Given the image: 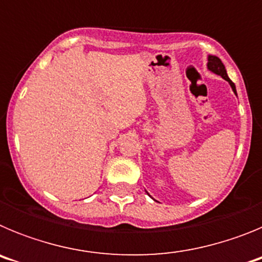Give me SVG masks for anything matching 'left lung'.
Instances as JSON below:
<instances>
[{"label":"left lung","instance_id":"left-lung-1","mask_svg":"<svg viewBox=\"0 0 262 262\" xmlns=\"http://www.w3.org/2000/svg\"><path fill=\"white\" fill-rule=\"evenodd\" d=\"M207 68H209L211 72H214V73H216V75L222 76V77H223L226 81H228V82H230V85H231V88H232V90H233V92H235V94H236L235 84H233L232 81L230 80V77L227 76L226 68H224L223 62H222V60L219 59V57L209 56V62H207Z\"/></svg>","mask_w":262,"mask_h":262}]
</instances>
